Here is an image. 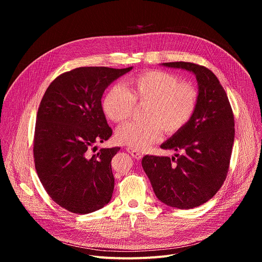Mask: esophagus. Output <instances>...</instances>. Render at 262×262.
Here are the masks:
<instances>
[{
    "instance_id": "1",
    "label": "esophagus",
    "mask_w": 262,
    "mask_h": 262,
    "mask_svg": "<svg viewBox=\"0 0 262 262\" xmlns=\"http://www.w3.org/2000/svg\"><path fill=\"white\" fill-rule=\"evenodd\" d=\"M126 150L128 151V154H130L133 156V158H135L136 160H141L143 157V154L139 150H136V149L132 148V147H127Z\"/></svg>"
}]
</instances>
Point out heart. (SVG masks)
<instances>
[{
  "instance_id": "1",
  "label": "heart",
  "mask_w": 262,
  "mask_h": 262,
  "mask_svg": "<svg viewBox=\"0 0 262 262\" xmlns=\"http://www.w3.org/2000/svg\"><path fill=\"white\" fill-rule=\"evenodd\" d=\"M164 70H147L128 78L124 87L112 85L103 95L101 108L107 119L122 122L133 113L135 103L146 102V121H130L116 132L119 143L142 150L167 135L180 132L193 118L197 104L196 88Z\"/></svg>"
}]
</instances>
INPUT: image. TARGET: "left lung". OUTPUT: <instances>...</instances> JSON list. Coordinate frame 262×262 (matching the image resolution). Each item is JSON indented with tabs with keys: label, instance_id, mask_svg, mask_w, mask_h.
Instances as JSON below:
<instances>
[{
	"label": "left lung",
	"instance_id": "1",
	"mask_svg": "<svg viewBox=\"0 0 262 262\" xmlns=\"http://www.w3.org/2000/svg\"><path fill=\"white\" fill-rule=\"evenodd\" d=\"M163 65L195 74L198 104L191 121L161 145L180 155L171 159L145 156L142 167L159 200L190 209L211 199L226 179L234 142V116L227 94L211 70L191 62Z\"/></svg>",
	"mask_w": 262,
	"mask_h": 262
}]
</instances>
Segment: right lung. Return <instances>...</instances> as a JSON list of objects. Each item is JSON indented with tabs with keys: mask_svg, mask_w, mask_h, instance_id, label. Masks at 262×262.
I'll return each mask as SVG.
<instances>
[{
	"mask_svg": "<svg viewBox=\"0 0 262 262\" xmlns=\"http://www.w3.org/2000/svg\"><path fill=\"white\" fill-rule=\"evenodd\" d=\"M133 67H79L47 89L34 135L36 172L49 196L66 210L85 214L107 204L114 191L111 162L120 148H101L112 128L101 108L105 88Z\"/></svg>",
	"mask_w": 262,
	"mask_h": 262,
	"instance_id": "add662e5",
	"label": "right lung"
}]
</instances>
